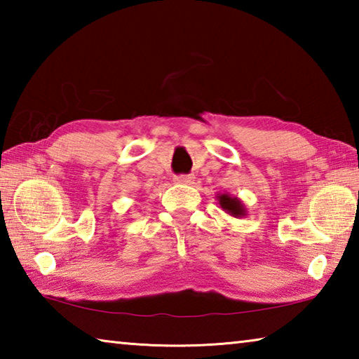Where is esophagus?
Returning <instances> with one entry per match:
<instances>
[{
	"label": "esophagus",
	"mask_w": 359,
	"mask_h": 359,
	"mask_svg": "<svg viewBox=\"0 0 359 359\" xmlns=\"http://www.w3.org/2000/svg\"><path fill=\"white\" fill-rule=\"evenodd\" d=\"M175 184H182V185H191L194 182L193 175H175L174 177Z\"/></svg>",
	"instance_id": "34e87169"
}]
</instances>
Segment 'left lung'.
<instances>
[{
	"instance_id": "8db88e82",
	"label": "left lung",
	"mask_w": 359,
	"mask_h": 359,
	"mask_svg": "<svg viewBox=\"0 0 359 359\" xmlns=\"http://www.w3.org/2000/svg\"><path fill=\"white\" fill-rule=\"evenodd\" d=\"M217 201L220 204V208L234 218H241L247 215V208L245 204L241 201L239 198L231 196L229 193H218Z\"/></svg>"
}]
</instances>
